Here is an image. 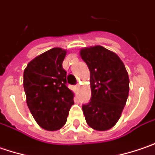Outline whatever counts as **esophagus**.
<instances>
[{
	"mask_svg": "<svg viewBox=\"0 0 155 155\" xmlns=\"http://www.w3.org/2000/svg\"><path fill=\"white\" fill-rule=\"evenodd\" d=\"M74 88H75V90H76V91L79 90V88H80V85H79V84L75 85V86H74Z\"/></svg>",
	"mask_w": 155,
	"mask_h": 155,
	"instance_id": "esophagus-1",
	"label": "esophagus"
}]
</instances>
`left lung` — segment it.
<instances>
[{"instance_id": "left-lung-1", "label": "left lung", "mask_w": 155, "mask_h": 155, "mask_svg": "<svg viewBox=\"0 0 155 155\" xmlns=\"http://www.w3.org/2000/svg\"><path fill=\"white\" fill-rule=\"evenodd\" d=\"M81 59L90 71L91 101L82 106L87 125L106 131L117 123L129 93V78L117 54L101 46L84 48Z\"/></svg>"}]
</instances>
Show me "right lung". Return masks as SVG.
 <instances>
[{"label": "right lung", "mask_w": 155, "mask_h": 155, "mask_svg": "<svg viewBox=\"0 0 155 155\" xmlns=\"http://www.w3.org/2000/svg\"><path fill=\"white\" fill-rule=\"evenodd\" d=\"M66 54L64 49L54 48L33 59L24 70L28 107L38 125L49 131L64 126L74 103V93L67 86V72L62 68Z\"/></svg>", "instance_id": "add662e5"}]
</instances>
